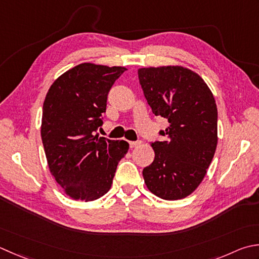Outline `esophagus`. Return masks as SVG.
Here are the masks:
<instances>
[{
  "label": "esophagus",
  "instance_id": "1",
  "mask_svg": "<svg viewBox=\"0 0 259 259\" xmlns=\"http://www.w3.org/2000/svg\"><path fill=\"white\" fill-rule=\"evenodd\" d=\"M141 144V141H129L130 148H135V147H138Z\"/></svg>",
  "mask_w": 259,
  "mask_h": 259
}]
</instances>
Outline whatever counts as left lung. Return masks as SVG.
<instances>
[{
	"mask_svg": "<svg viewBox=\"0 0 259 259\" xmlns=\"http://www.w3.org/2000/svg\"><path fill=\"white\" fill-rule=\"evenodd\" d=\"M147 102L155 115L168 120L151 144L154 161L143 170L147 189L163 200L189 196L206 174L218 145L214 96L199 74L183 66L138 69Z\"/></svg>",
	"mask_w": 259,
	"mask_h": 259,
	"instance_id": "obj_1",
	"label": "left lung"
}]
</instances>
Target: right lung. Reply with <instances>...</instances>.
Instances as JSON below:
<instances>
[{
    "label": "right lung",
    "mask_w": 259,
    "mask_h": 259,
    "mask_svg": "<svg viewBox=\"0 0 259 259\" xmlns=\"http://www.w3.org/2000/svg\"><path fill=\"white\" fill-rule=\"evenodd\" d=\"M125 67L83 63L55 79L45 98L41 140L48 167L64 193L84 202L100 199L112 185L124 140L93 135L102 125L110 89Z\"/></svg>",
    "instance_id": "obj_1"
}]
</instances>
